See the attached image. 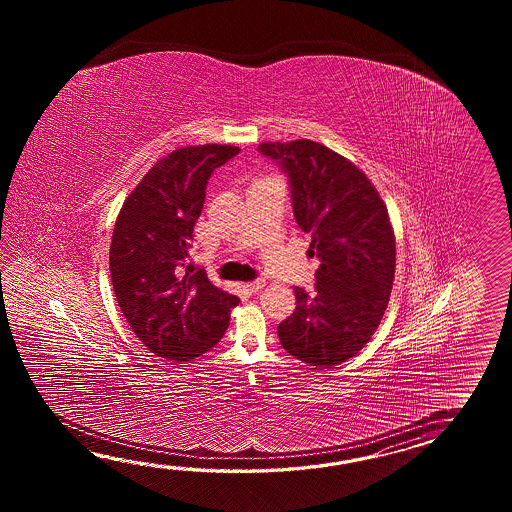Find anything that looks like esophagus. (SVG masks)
<instances>
[{
	"label": "esophagus",
	"instance_id": "1",
	"mask_svg": "<svg viewBox=\"0 0 512 512\" xmlns=\"http://www.w3.org/2000/svg\"><path fill=\"white\" fill-rule=\"evenodd\" d=\"M245 287H247V291H249V293H260L261 289L265 287V280H261V278L260 280H254V282L247 283Z\"/></svg>",
	"mask_w": 512,
	"mask_h": 512
}]
</instances>
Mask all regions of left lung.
<instances>
[{"instance_id": "8db88e82", "label": "left lung", "mask_w": 512, "mask_h": 512, "mask_svg": "<svg viewBox=\"0 0 512 512\" xmlns=\"http://www.w3.org/2000/svg\"><path fill=\"white\" fill-rule=\"evenodd\" d=\"M258 152L287 174L294 219L320 260L315 291L294 287L296 309L278 337L294 359L331 368L370 342L388 307L395 274L388 210L370 179L324 144L263 142Z\"/></svg>"}]
</instances>
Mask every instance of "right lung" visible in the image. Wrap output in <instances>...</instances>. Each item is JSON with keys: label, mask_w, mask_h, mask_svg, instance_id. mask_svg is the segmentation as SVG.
I'll list each match as a JSON object with an SVG mask.
<instances>
[{"label": "right lung", "mask_w": 512, "mask_h": 512, "mask_svg": "<svg viewBox=\"0 0 512 512\" xmlns=\"http://www.w3.org/2000/svg\"><path fill=\"white\" fill-rule=\"evenodd\" d=\"M240 148L186 146L142 177L120 208L109 249L111 283L133 333L155 355L196 359L214 348L240 298L188 265L212 172Z\"/></svg>", "instance_id": "obj_1"}]
</instances>
